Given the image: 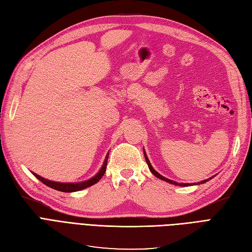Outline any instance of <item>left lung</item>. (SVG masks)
Here are the masks:
<instances>
[{"instance_id":"obj_1","label":"left lung","mask_w":252,"mask_h":252,"mask_svg":"<svg viewBox=\"0 0 252 252\" xmlns=\"http://www.w3.org/2000/svg\"><path fill=\"white\" fill-rule=\"evenodd\" d=\"M144 156H145V159H146V162H147V165H148V167H149V169H150V171L154 173L157 178H158V179H161V180H163V181H165V182H168V183H170V184H174V185H178V186H182V187H184V186H189L190 184H181V183H177V182H174V181H171V180H169V179H166V178H164L163 175H161L159 173H158L155 169H154V167L151 166V164H150V162H149V159H148V158H147V156L145 155V152H144ZM208 180H204V181H202V182H200V183H197V184H203V183H206L207 182ZM194 185H196L195 183H194Z\"/></svg>"}]
</instances>
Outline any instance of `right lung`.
<instances>
[{
  "label": "right lung",
  "mask_w": 252,
  "mask_h": 252,
  "mask_svg": "<svg viewBox=\"0 0 252 252\" xmlns=\"http://www.w3.org/2000/svg\"><path fill=\"white\" fill-rule=\"evenodd\" d=\"M107 159H108V156L106 157L104 165L102 166L101 170L97 172V174L95 175V177H94L93 179H90L88 181L81 182V183H58V182H52V181H48L46 179H43V178L40 177V175H37L35 173H33V174H34V177L37 180H40L43 183V184H45V185L50 187V188L59 190V191H62V192L79 191V190L85 189V188H87L89 186H93L94 184H95V183H97L98 181L102 179V177H103L105 171H106V166H107Z\"/></svg>",
  "instance_id": "obj_1"
}]
</instances>
